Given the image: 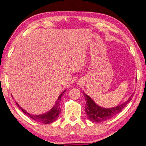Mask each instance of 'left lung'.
<instances>
[{
	"mask_svg": "<svg viewBox=\"0 0 146 146\" xmlns=\"http://www.w3.org/2000/svg\"><path fill=\"white\" fill-rule=\"evenodd\" d=\"M86 100L85 112L90 120L95 122H100L111 119V117L120 113L124 108L126 105L131 100L133 95L129 98L127 101L122 105L110 108H102L96 104L92 99L86 95L84 92L83 93Z\"/></svg>",
	"mask_w": 146,
	"mask_h": 146,
	"instance_id": "obj_1",
	"label": "left lung"
}]
</instances>
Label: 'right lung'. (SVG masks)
I'll list each match as a JSON object with an SVG mask.
<instances>
[{
  "instance_id": "1",
  "label": "right lung",
  "mask_w": 146,
  "mask_h": 146,
  "mask_svg": "<svg viewBox=\"0 0 146 146\" xmlns=\"http://www.w3.org/2000/svg\"><path fill=\"white\" fill-rule=\"evenodd\" d=\"M65 92H66V90H64V92H62L61 94L59 96L58 100L55 104V105L53 107H52V109H51V110L49 111L48 112L44 114H42V115H33L29 114V113H27V111L23 110L21 107H20L19 105L17 103H16V104L17 105V106L21 108V110L23 111L26 115H27L29 117H30L31 119H32L36 121V122L45 123V124H48V123H51L52 122H54V121L58 118L59 115H60V113L61 112L60 101H61L62 96L63 95Z\"/></svg>"
}]
</instances>
